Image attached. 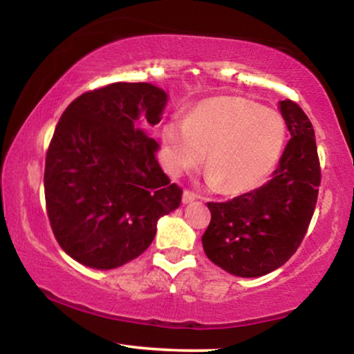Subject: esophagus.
Wrapping results in <instances>:
<instances>
[{"label":"esophagus","mask_w":354,"mask_h":354,"mask_svg":"<svg viewBox=\"0 0 354 354\" xmlns=\"http://www.w3.org/2000/svg\"><path fill=\"white\" fill-rule=\"evenodd\" d=\"M196 195L193 192H190V190H183V195H182V203L183 205H188V203H192V201H195L196 200Z\"/></svg>","instance_id":"esophagus-1"}]
</instances>
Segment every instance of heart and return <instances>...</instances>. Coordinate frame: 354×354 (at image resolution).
<instances>
[{
    "mask_svg": "<svg viewBox=\"0 0 354 354\" xmlns=\"http://www.w3.org/2000/svg\"><path fill=\"white\" fill-rule=\"evenodd\" d=\"M162 140L172 174L198 166L207 149V185L241 195L272 174L287 142V124L256 101L221 96L203 101L187 120L167 122Z\"/></svg>",
    "mask_w": 354,
    "mask_h": 354,
    "instance_id": "obj_1",
    "label": "heart"
}]
</instances>
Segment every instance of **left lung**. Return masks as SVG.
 <instances>
[{
  "label": "left lung",
  "mask_w": 354,
  "mask_h": 354,
  "mask_svg": "<svg viewBox=\"0 0 354 354\" xmlns=\"http://www.w3.org/2000/svg\"><path fill=\"white\" fill-rule=\"evenodd\" d=\"M279 109L292 138L270 180L227 203H207L203 250L236 277H261L287 263L316 207L321 169L313 124L293 101H280Z\"/></svg>",
  "instance_id": "obj_1"
}]
</instances>
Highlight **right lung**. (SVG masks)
<instances>
[{"mask_svg":"<svg viewBox=\"0 0 354 354\" xmlns=\"http://www.w3.org/2000/svg\"><path fill=\"white\" fill-rule=\"evenodd\" d=\"M169 96L151 84L118 82L62 113L46 153L45 198L61 248L91 269H115L151 245L159 217L182 190L159 166L145 125L162 119Z\"/></svg>","mask_w":354,"mask_h":354,"instance_id":"add662e5","label":"right lung"}]
</instances>
